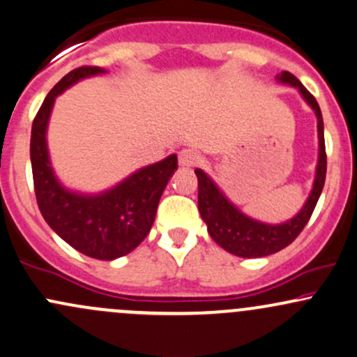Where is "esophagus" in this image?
Segmentation results:
<instances>
[{
    "mask_svg": "<svg viewBox=\"0 0 357 357\" xmlns=\"http://www.w3.org/2000/svg\"><path fill=\"white\" fill-rule=\"evenodd\" d=\"M179 159V166L181 167H192L195 165H198L199 161V154L192 149H183L178 155Z\"/></svg>",
    "mask_w": 357,
    "mask_h": 357,
    "instance_id": "34e87169",
    "label": "esophagus"
}]
</instances>
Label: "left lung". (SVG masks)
Here are the masks:
<instances>
[{
	"label": "left lung",
	"mask_w": 357,
	"mask_h": 357,
	"mask_svg": "<svg viewBox=\"0 0 357 357\" xmlns=\"http://www.w3.org/2000/svg\"><path fill=\"white\" fill-rule=\"evenodd\" d=\"M277 82L287 84L290 87L297 89L302 99L307 102L310 109L314 110L317 117V134H319V158L315 166V178L309 198L301 208V211L290 220L278 225L264 223L250 218L243 211L233 204L220 190L218 184L204 173L203 169H195L198 178V210L204 223L208 227V233L221 248L233 255L241 258H258L267 257L272 253L280 252L287 245L292 243L297 238L298 233L304 230V227L312 215L315 204L321 196L324 181H326V142H324V121L321 107L312 93L298 82L290 72H282L275 77Z\"/></svg>",
	"instance_id": "1"
}]
</instances>
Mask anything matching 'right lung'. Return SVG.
Returning a JSON list of instances; mask_svg holds the SVG:
<instances>
[{"label":"right lung","instance_id":"obj_1","mask_svg":"<svg viewBox=\"0 0 357 357\" xmlns=\"http://www.w3.org/2000/svg\"><path fill=\"white\" fill-rule=\"evenodd\" d=\"M100 67L72 70L45 97L31 126L30 158L36 203L48 227L70 247L97 260H116L132 252L153 227L159 199L178 169V155L141 167L121 183L96 195L65 188L53 171L47 129L55 99L82 79L102 75Z\"/></svg>","mask_w":357,"mask_h":357}]
</instances>
